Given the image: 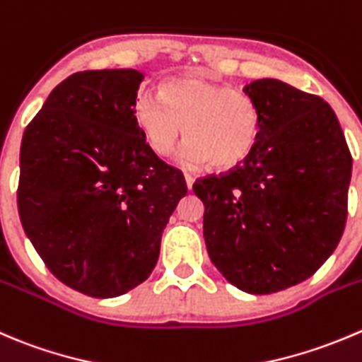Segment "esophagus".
<instances>
[{"mask_svg":"<svg viewBox=\"0 0 362 362\" xmlns=\"http://www.w3.org/2000/svg\"><path fill=\"white\" fill-rule=\"evenodd\" d=\"M184 178H185V184H187V189L191 191L192 184H194V177H192L191 173H184Z\"/></svg>","mask_w":362,"mask_h":362,"instance_id":"34e87169","label":"esophagus"}]
</instances>
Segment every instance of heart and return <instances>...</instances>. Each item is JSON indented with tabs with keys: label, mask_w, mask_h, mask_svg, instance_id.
<instances>
[{
	"label": "heart",
	"mask_w": 362,
	"mask_h": 362,
	"mask_svg": "<svg viewBox=\"0 0 362 362\" xmlns=\"http://www.w3.org/2000/svg\"><path fill=\"white\" fill-rule=\"evenodd\" d=\"M134 120L146 145L160 157L171 156L185 134L184 166H235L252 152L262 127L249 93L202 74L170 77L159 93L141 90L134 100Z\"/></svg>",
	"instance_id": "b5f03b06"
}]
</instances>
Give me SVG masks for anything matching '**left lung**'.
Masks as SVG:
<instances>
[{
  "mask_svg": "<svg viewBox=\"0 0 362 362\" xmlns=\"http://www.w3.org/2000/svg\"><path fill=\"white\" fill-rule=\"evenodd\" d=\"M259 136L235 168L198 178L203 237L221 274L255 296L297 285L324 265L345 230L352 156L332 107L278 79L245 86Z\"/></svg>",
  "mask_w": 362,
  "mask_h": 362,
  "instance_id": "1",
  "label": "left lung"
}]
</instances>
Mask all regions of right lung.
Masks as SVG:
<instances>
[{"mask_svg":"<svg viewBox=\"0 0 362 362\" xmlns=\"http://www.w3.org/2000/svg\"><path fill=\"white\" fill-rule=\"evenodd\" d=\"M143 74L84 70L58 84L21 143L17 206L45 267L107 299L152 274L184 175L152 152L134 120Z\"/></svg>","mask_w":362,"mask_h":362,"instance_id":"1","label":"right lung"}]
</instances>
